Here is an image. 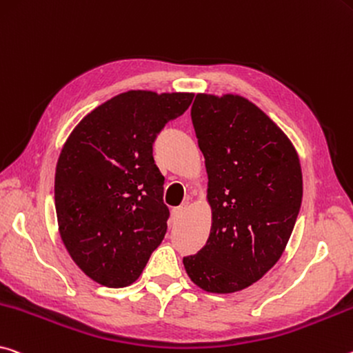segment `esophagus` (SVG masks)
Listing matches in <instances>:
<instances>
[{"instance_id":"1","label":"esophagus","mask_w":353,"mask_h":353,"mask_svg":"<svg viewBox=\"0 0 353 353\" xmlns=\"http://www.w3.org/2000/svg\"><path fill=\"white\" fill-rule=\"evenodd\" d=\"M188 210V203H183L182 205H179L174 209V216L176 218H182L183 215H185V212Z\"/></svg>"}]
</instances>
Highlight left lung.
<instances>
[{
	"label": "left lung",
	"mask_w": 353,
	"mask_h": 353,
	"mask_svg": "<svg viewBox=\"0 0 353 353\" xmlns=\"http://www.w3.org/2000/svg\"><path fill=\"white\" fill-rule=\"evenodd\" d=\"M192 122L209 177L212 228L183 267L207 292H237L264 276L289 242L303 196L299 154L242 96L196 94Z\"/></svg>",
	"instance_id": "left-lung-1"
}]
</instances>
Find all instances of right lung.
Instances as JSON below:
<instances>
[{
	"label": "right lung",
	"instance_id": "obj_1",
	"mask_svg": "<svg viewBox=\"0 0 353 353\" xmlns=\"http://www.w3.org/2000/svg\"><path fill=\"white\" fill-rule=\"evenodd\" d=\"M194 94L128 91L83 117L56 165L61 239L75 264L106 288L137 281L166 234L170 210L152 144Z\"/></svg>",
	"mask_w": 353,
	"mask_h": 353
}]
</instances>
